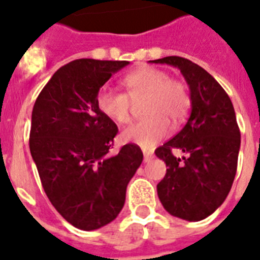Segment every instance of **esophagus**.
Returning <instances> with one entry per match:
<instances>
[{
	"mask_svg": "<svg viewBox=\"0 0 260 260\" xmlns=\"http://www.w3.org/2000/svg\"><path fill=\"white\" fill-rule=\"evenodd\" d=\"M152 157H154V154H152L151 151H143V160L146 161V163H148L150 160H152Z\"/></svg>",
	"mask_w": 260,
	"mask_h": 260,
	"instance_id": "esophagus-1",
	"label": "esophagus"
}]
</instances>
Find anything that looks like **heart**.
Here are the masks:
<instances>
[{
    "instance_id": "1",
    "label": "heart",
    "mask_w": 260,
    "mask_h": 260,
    "mask_svg": "<svg viewBox=\"0 0 260 260\" xmlns=\"http://www.w3.org/2000/svg\"><path fill=\"white\" fill-rule=\"evenodd\" d=\"M122 84L127 93L112 88H101L96 103L100 113L117 125L130 122L132 101L146 96L143 104L145 118L135 122L122 133V139L143 148H150L168 133L171 121L174 125L187 117L190 108V94L187 84L170 76L167 71L145 66L127 73Z\"/></svg>"
}]
</instances>
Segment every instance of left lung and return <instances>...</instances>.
<instances>
[{
  "mask_svg": "<svg viewBox=\"0 0 260 260\" xmlns=\"http://www.w3.org/2000/svg\"><path fill=\"white\" fill-rule=\"evenodd\" d=\"M152 63L180 70L190 92V115L174 138L155 150L167 172L156 185L157 196L171 216L201 221L222 205L236 177L241 132L228 93L193 61L167 56ZM180 149L181 159L172 154Z\"/></svg>",
  "mask_w": 260,
  "mask_h": 260,
  "instance_id": "obj_1",
  "label": "left lung"
}]
</instances>
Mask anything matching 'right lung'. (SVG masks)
Returning <instances> with one entry per match:
<instances>
[{
    "label": "right lung",
    "instance_id": "right-lung-1",
    "mask_svg": "<svg viewBox=\"0 0 260 260\" xmlns=\"http://www.w3.org/2000/svg\"><path fill=\"white\" fill-rule=\"evenodd\" d=\"M128 61L77 59L54 73L32 108L30 152L51 204L71 225L96 230L123 208L126 188L143 160L128 143L109 155L118 133L97 109V94Z\"/></svg>",
    "mask_w": 260,
    "mask_h": 260
}]
</instances>
